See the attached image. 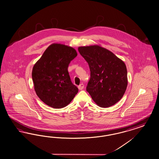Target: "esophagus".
<instances>
[{
	"mask_svg": "<svg viewBox=\"0 0 159 159\" xmlns=\"http://www.w3.org/2000/svg\"><path fill=\"white\" fill-rule=\"evenodd\" d=\"M78 88L79 90H82L84 88V84L83 83H81L79 86H78Z\"/></svg>",
	"mask_w": 159,
	"mask_h": 159,
	"instance_id": "esophagus-1",
	"label": "esophagus"
}]
</instances>
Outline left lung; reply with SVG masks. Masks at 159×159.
Instances as JSON below:
<instances>
[{
    "mask_svg": "<svg viewBox=\"0 0 159 159\" xmlns=\"http://www.w3.org/2000/svg\"><path fill=\"white\" fill-rule=\"evenodd\" d=\"M78 50L89 64L90 78L86 90L93 101L108 108L120 101L128 84L124 62L100 45L79 47Z\"/></svg>",
    "mask_w": 159,
    "mask_h": 159,
    "instance_id": "1",
    "label": "left lung"
}]
</instances>
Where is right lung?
I'll use <instances>...</instances> for the list:
<instances>
[{
	"instance_id": "obj_1",
	"label": "right lung",
	"mask_w": 159,
	"mask_h": 159,
	"mask_svg": "<svg viewBox=\"0 0 159 159\" xmlns=\"http://www.w3.org/2000/svg\"><path fill=\"white\" fill-rule=\"evenodd\" d=\"M75 48L61 44L50 45L35 64L32 71L38 98L56 109L68 105L78 92L68 72L70 61L76 57Z\"/></svg>"
}]
</instances>
